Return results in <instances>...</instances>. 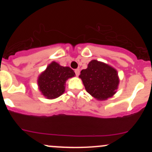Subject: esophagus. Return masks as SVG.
<instances>
[{
  "mask_svg": "<svg viewBox=\"0 0 152 152\" xmlns=\"http://www.w3.org/2000/svg\"><path fill=\"white\" fill-rule=\"evenodd\" d=\"M75 73H76V75L77 76H79V73H80V70H79V69H76V70H75Z\"/></svg>",
  "mask_w": 152,
  "mask_h": 152,
  "instance_id": "esophagus-1",
  "label": "esophagus"
}]
</instances>
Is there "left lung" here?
<instances>
[{
  "mask_svg": "<svg viewBox=\"0 0 152 152\" xmlns=\"http://www.w3.org/2000/svg\"><path fill=\"white\" fill-rule=\"evenodd\" d=\"M82 80L88 93L98 100H106L116 93L119 84L117 70L104 62L92 60L87 69L81 71Z\"/></svg>",
  "mask_w": 152,
  "mask_h": 152,
  "instance_id": "obj_1",
  "label": "left lung"
}]
</instances>
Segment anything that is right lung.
<instances>
[{"label":"right lung","instance_id":"right-lung-1","mask_svg":"<svg viewBox=\"0 0 152 152\" xmlns=\"http://www.w3.org/2000/svg\"><path fill=\"white\" fill-rule=\"evenodd\" d=\"M74 76L75 73L71 68L52 62L38 77L39 89L46 99H56L64 93L67 79Z\"/></svg>","mask_w":152,"mask_h":152}]
</instances>
